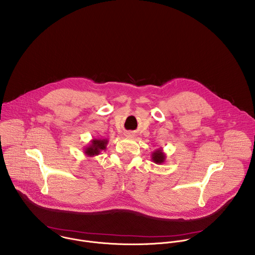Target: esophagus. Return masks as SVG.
I'll return each instance as SVG.
<instances>
[{
	"instance_id": "1",
	"label": "esophagus",
	"mask_w": 255,
	"mask_h": 255,
	"mask_svg": "<svg viewBox=\"0 0 255 255\" xmlns=\"http://www.w3.org/2000/svg\"><path fill=\"white\" fill-rule=\"evenodd\" d=\"M126 136H127V137H132V136H133V133H131V132L128 131V132L126 133Z\"/></svg>"
}]
</instances>
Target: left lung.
<instances>
[{"mask_svg":"<svg viewBox=\"0 0 255 255\" xmlns=\"http://www.w3.org/2000/svg\"><path fill=\"white\" fill-rule=\"evenodd\" d=\"M166 154L163 152L162 147H159L152 151L151 153V160L156 164H162L165 161Z\"/></svg>","mask_w":255,"mask_h":255,"instance_id":"obj_1","label":"left lung"}]
</instances>
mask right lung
I'll use <instances>...</instances> for the list:
<instances>
[{"mask_svg": "<svg viewBox=\"0 0 255 255\" xmlns=\"http://www.w3.org/2000/svg\"><path fill=\"white\" fill-rule=\"evenodd\" d=\"M109 142L108 138H93L89 145L85 146L84 153L88 157H94L99 155L103 150L107 149V144Z\"/></svg>", "mask_w": 255, "mask_h": 255, "instance_id": "add662e5", "label": "right lung"}]
</instances>
